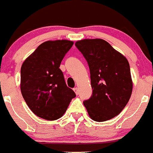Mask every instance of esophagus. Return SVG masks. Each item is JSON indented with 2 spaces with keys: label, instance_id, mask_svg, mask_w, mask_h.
<instances>
[{
  "label": "esophagus",
  "instance_id": "34e87169",
  "mask_svg": "<svg viewBox=\"0 0 153 153\" xmlns=\"http://www.w3.org/2000/svg\"><path fill=\"white\" fill-rule=\"evenodd\" d=\"M74 91H75V94H76V95H78V88H74Z\"/></svg>",
  "mask_w": 153,
  "mask_h": 153
}]
</instances>
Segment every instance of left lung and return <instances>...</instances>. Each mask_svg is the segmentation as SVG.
<instances>
[{"label": "left lung", "instance_id": "8db88e82", "mask_svg": "<svg viewBox=\"0 0 153 153\" xmlns=\"http://www.w3.org/2000/svg\"><path fill=\"white\" fill-rule=\"evenodd\" d=\"M75 45L87 61L91 75L92 95L83 104L92 120H109L123 111L132 95L129 63L103 39H83Z\"/></svg>", "mask_w": 153, "mask_h": 153}]
</instances>
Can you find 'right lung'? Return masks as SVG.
Returning a JSON list of instances; mask_svg holds the SVG:
<instances>
[{"mask_svg": "<svg viewBox=\"0 0 153 153\" xmlns=\"http://www.w3.org/2000/svg\"><path fill=\"white\" fill-rule=\"evenodd\" d=\"M68 40L47 41L40 45L22 64L21 91L30 109L46 120L60 119L75 93L66 85L62 59L72 47Z\"/></svg>", "mask_w": 153, "mask_h": 153, "instance_id": "1", "label": "right lung"}]
</instances>
